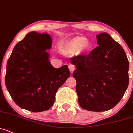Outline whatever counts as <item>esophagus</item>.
Returning <instances> with one entry per match:
<instances>
[{
	"label": "esophagus",
	"instance_id": "esophagus-1",
	"mask_svg": "<svg viewBox=\"0 0 133 133\" xmlns=\"http://www.w3.org/2000/svg\"><path fill=\"white\" fill-rule=\"evenodd\" d=\"M69 71H70V72L71 73H73L74 71L75 70V66L73 65V64H69Z\"/></svg>",
	"mask_w": 133,
	"mask_h": 133
}]
</instances>
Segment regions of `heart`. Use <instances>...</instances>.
<instances>
[{
	"mask_svg": "<svg viewBox=\"0 0 133 133\" xmlns=\"http://www.w3.org/2000/svg\"><path fill=\"white\" fill-rule=\"evenodd\" d=\"M90 48V43L85 37H74L63 43L61 51L65 55L72 56L79 52L87 51Z\"/></svg>",
	"mask_w": 133,
	"mask_h": 133,
	"instance_id": "heart-1",
	"label": "heart"
}]
</instances>
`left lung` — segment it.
Listing matches in <instances>:
<instances>
[{"instance_id": "1", "label": "left lung", "mask_w": 133, "mask_h": 133, "mask_svg": "<svg viewBox=\"0 0 133 133\" xmlns=\"http://www.w3.org/2000/svg\"><path fill=\"white\" fill-rule=\"evenodd\" d=\"M96 37L98 46L71 61L76 67L72 76L79 106L99 112L113 108L121 100L129 84V64L124 49L108 34Z\"/></svg>"}]
</instances>
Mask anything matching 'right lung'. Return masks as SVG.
I'll return each instance as SVG.
<instances>
[{
    "instance_id": "add662e5",
    "label": "right lung",
    "mask_w": 133,
    "mask_h": 133,
    "mask_svg": "<svg viewBox=\"0 0 133 133\" xmlns=\"http://www.w3.org/2000/svg\"><path fill=\"white\" fill-rule=\"evenodd\" d=\"M51 47L48 34L32 31L19 41L6 66L5 83L18 107L33 112L53 106L57 90L70 76L68 66L54 68L46 51Z\"/></svg>"
}]
</instances>
